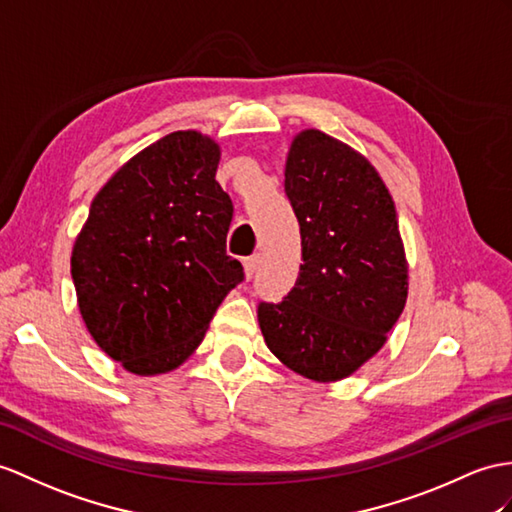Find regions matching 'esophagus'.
Here are the masks:
<instances>
[{"label":"esophagus","mask_w":512,"mask_h":512,"mask_svg":"<svg viewBox=\"0 0 512 512\" xmlns=\"http://www.w3.org/2000/svg\"><path fill=\"white\" fill-rule=\"evenodd\" d=\"M243 269H245V278H254V273L258 269V256H249L243 260Z\"/></svg>","instance_id":"1"}]
</instances>
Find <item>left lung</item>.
Instances as JSON below:
<instances>
[{
	"label": "left lung",
	"mask_w": 512,
	"mask_h": 512,
	"mask_svg": "<svg viewBox=\"0 0 512 512\" xmlns=\"http://www.w3.org/2000/svg\"><path fill=\"white\" fill-rule=\"evenodd\" d=\"M284 193L299 221L302 265L278 304H258L282 365L336 382L380 352L408 297V263L393 197L371 162L321 130L299 132Z\"/></svg>",
	"instance_id": "8db88e82"
}]
</instances>
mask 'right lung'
I'll list each match as a JSON object with an SVG mask.
<instances>
[{
	"mask_svg": "<svg viewBox=\"0 0 512 512\" xmlns=\"http://www.w3.org/2000/svg\"><path fill=\"white\" fill-rule=\"evenodd\" d=\"M219 158L195 130L162 136L102 186L73 245L86 330L136 376L180 367L245 278L226 254L234 208L215 180Z\"/></svg>",
	"mask_w": 512,
	"mask_h": 512,
	"instance_id": "right-lung-1",
	"label": "right lung"
}]
</instances>
